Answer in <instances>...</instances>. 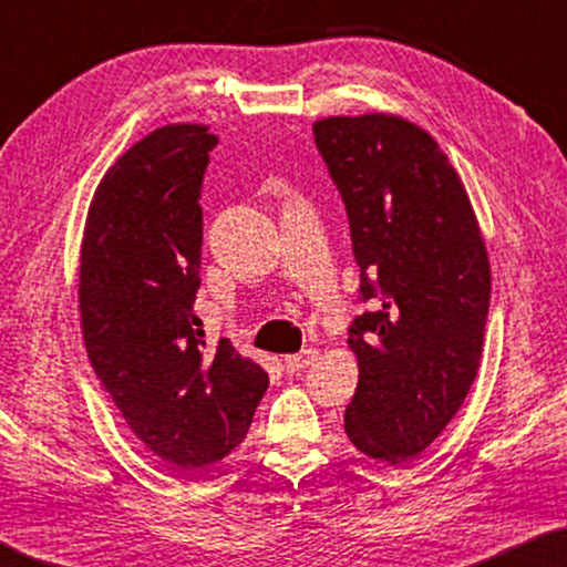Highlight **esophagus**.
I'll return each mask as SVG.
<instances>
[{
  "label": "esophagus",
  "mask_w": 567,
  "mask_h": 567,
  "mask_svg": "<svg viewBox=\"0 0 567 567\" xmlns=\"http://www.w3.org/2000/svg\"><path fill=\"white\" fill-rule=\"evenodd\" d=\"M317 357H319L317 349H305L302 353H292V357H285V369H287V373H297L302 369H309V365L317 361Z\"/></svg>",
  "instance_id": "obj_1"
}]
</instances>
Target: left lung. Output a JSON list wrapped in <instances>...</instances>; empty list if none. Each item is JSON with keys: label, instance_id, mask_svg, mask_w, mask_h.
I'll return each mask as SVG.
<instances>
[{"label": "left lung", "instance_id": "8db88e82", "mask_svg": "<svg viewBox=\"0 0 567 567\" xmlns=\"http://www.w3.org/2000/svg\"><path fill=\"white\" fill-rule=\"evenodd\" d=\"M315 142L347 204L361 295L349 327L359 385L343 430L365 457L401 464L457 415L480 369L492 268L460 174L401 115H331Z\"/></svg>", "mask_w": 567, "mask_h": 567}]
</instances>
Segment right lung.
<instances>
[{
  "instance_id": "obj_1",
  "label": "right lung",
  "mask_w": 567,
  "mask_h": 567,
  "mask_svg": "<svg viewBox=\"0 0 567 567\" xmlns=\"http://www.w3.org/2000/svg\"><path fill=\"white\" fill-rule=\"evenodd\" d=\"M206 125L174 122L117 157L87 208L78 309L93 371L135 437L172 474L236 450L268 391L260 363L228 339L208 347L194 299Z\"/></svg>"
}]
</instances>
